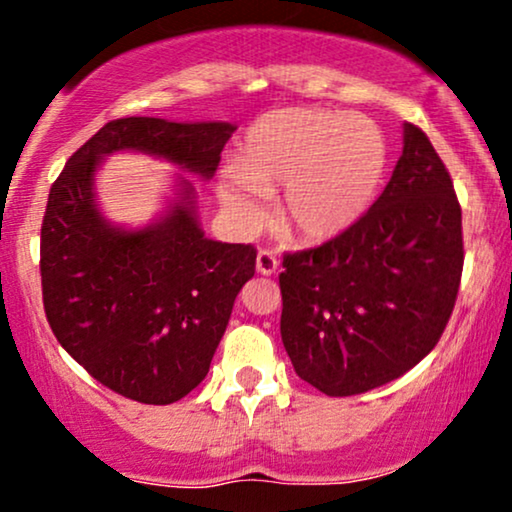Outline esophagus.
Returning <instances> with one entry per match:
<instances>
[{"label": "esophagus", "mask_w": 512, "mask_h": 512, "mask_svg": "<svg viewBox=\"0 0 512 512\" xmlns=\"http://www.w3.org/2000/svg\"><path fill=\"white\" fill-rule=\"evenodd\" d=\"M276 269H279V260H276L274 252H269V250L257 252V272L264 276H272Z\"/></svg>", "instance_id": "34e87169"}]
</instances>
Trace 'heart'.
Returning a JSON list of instances; mask_svg holds the SVG:
<instances>
[{"instance_id":"heart-1","label":"heart","mask_w":512,"mask_h":512,"mask_svg":"<svg viewBox=\"0 0 512 512\" xmlns=\"http://www.w3.org/2000/svg\"><path fill=\"white\" fill-rule=\"evenodd\" d=\"M390 146L378 122L320 108H281L252 122L216 195L238 231L267 219V195L284 187L281 221L305 243L349 233L383 190Z\"/></svg>"}]
</instances>
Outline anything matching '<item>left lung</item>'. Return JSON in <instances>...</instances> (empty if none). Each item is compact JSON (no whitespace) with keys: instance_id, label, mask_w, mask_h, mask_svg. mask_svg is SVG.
Wrapping results in <instances>:
<instances>
[{"instance_id":"1","label":"left lung","mask_w":512,"mask_h":512,"mask_svg":"<svg viewBox=\"0 0 512 512\" xmlns=\"http://www.w3.org/2000/svg\"><path fill=\"white\" fill-rule=\"evenodd\" d=\"M462 209L419 127L383 195L344 236L284 257L281 342L298 378L330 397L392 383L431 354L462 276Z\"/></svg>"}]
</instances>
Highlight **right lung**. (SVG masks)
Wrapping results in <instances>:
<instances>
[{
    "instance_id": "add662e5",
    "label": "right lung",
    "mask_w": 512,
    "mask_h": 512,
    "mask_svg": "<svg viewBox=\"0 0 512 512\" xmlns=\"http://www.w3.org/2000/svg\"><path fill=\"white\" fill-rule=\"evenodd\" d=\"M231 122L122 117L98 129L52 185L40 231L45 315L62 349L98 383L142 404H173L207 378L233 303L255 274L252 245L204 236L195 182L149 226H117L96 202V173L122 151L214 178Z\"/></svg>"
}]
</instances>
